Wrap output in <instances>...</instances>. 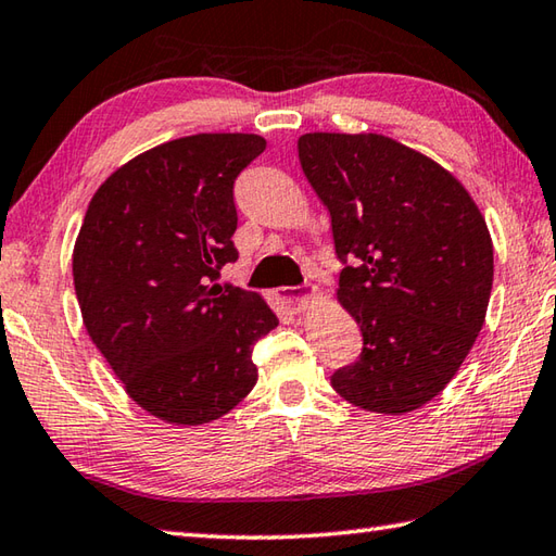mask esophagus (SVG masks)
Returning <instances> with one entry per match:
<instances>
[{
	"instance_id": "1",
	"label": "esophagus",
	"mask_w": 556,
	"mask_h": 556,
	"mask_svg": "<svg viewBox=\"0 0 556 556\" xmlns=\"http://www.w3.org/2000/svg\"><path fill=\"white\" fill-rule=\"evenodd\" d=\"M279 299L287 303V308H291L293 313H303L308 306V291L303 287H287V289H279Z\"/></svg>"
}]
</instances>
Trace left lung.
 <instances>
[{
	"instance_id": "obj_1",
	"label": "left lung",
	"mask_w": 556,
	"mask_h": 556,
	"mask_svg": "<svg viewBox=\"0 0 556 556\" xmlns=\"http://www.w3.org/2000/svg\"><path fill=\"white\" fill-rule=\"evenodd\" d=\"M299 159L332 219L337 299L364 337L330 383L368 412L419 409L484 325L494 281L484 216L437 161L383 135L311 132Z\"/></svg>"
}]
</instances>
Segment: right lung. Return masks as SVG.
I'll use <instances>...</instances> for the list:
<instances>
[{
	"label": "right lung",
	"instance_id": "1",
	"mask_svg": "<svg viewBox=\"0 0 556 556\" xmlns=\"http://www.w3.org/2000/svg\"><path fill=\"white\" fill-rule=\"evenodd\" d=\"M267 141L192 135L117 168L86 210L72 271L86 332L127 395L176 427L224 417L257 383L253 346L279 320L216 285L236 263L233 182Z\"/></svg>",
	"mask_w": 556,
	"mask_h": 556
}]
</instances>
